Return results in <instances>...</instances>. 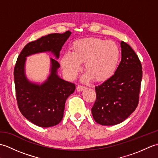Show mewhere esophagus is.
Listing matches in <instances>:
<instances>
[{
    "mask_svg": "<svg viewBox=\"0 0 158 158\" xmlns=\"http://www.w3.org/2000/svg\"><path fill=\"white\" fill-rule=\"evenodd\" d=\"M85 89V86H83V85H78L77 87V90L78 92H81L82 90Z\"/></svg>",
    "mask_w": 158,
    "mask_h": 158,
    "instance_id": "1",
    "label": "esophagus"
}]
</instances>
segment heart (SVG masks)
I'll return each instance as SVG.
<instances>
[{"label": "heart", "instance_id": "heart-1", "mask_svg": "<svg viewBox=\"0 0 158 158\" xmlns=\"http://www.w3.org/2000/svg\"><path fill=\"white\" fill-rule=\"evenodd\" d=\"M73 52L64 53L61 60L63 71L69 79H75L85 62L88 73L83 80L88 81L92 77L96 81H104L111 77L118 66L120 50L112 41L98 38H87L74 41Z\"/></svg>", "mask_w": 158, "mask_h": 158}]
</instances>
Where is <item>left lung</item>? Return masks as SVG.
<instances>
[{"mask_svg":"<svg viewBox=\"0 0 158 158\" xmlns=\"http://www.w3.org/2000/svg\"><path fill=\"white\" fill-rule=\"evenodd\" d=\"M122 60L115 74L95 87L96 100L92 108L96 122L113 126L123 122L139 105L142 65L138 56L126 43L121 41Z\"/></svg>","mask_w":158,"mask_h":158,"instance_id":"8db88e82","label":"left lung"}]
</instances>
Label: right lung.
I'll use <instances>...</instances> for the list:
<instances>
[{
    "label": "right lung",
    "mask_w": 158,
    "mask_h": 158,
    "mask_svg": "<svg viewBox=\"0 0 158 158\" xmlns=\"http://www.w3.org/2000/svg\"><path fill=\"white\" fill-rule=\"evenodd\" d=\"M71 32L53 33L28 43L17 60L14 82L18 108L26 119L35 125L54 126L63 118L67 98L75 92V83L66 81L57 75L60 64L51 58L52 66L48 79L41 85L30 82L24 73L26 57L36 53L51 52L59 58L62 47Z\"/></svg>",
    "instance_id": "add662e5"
}]
</instances>
